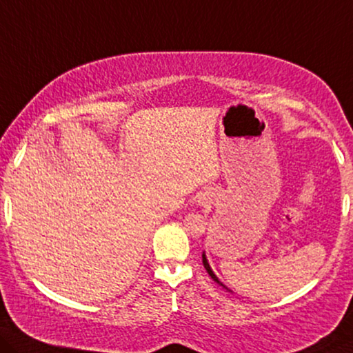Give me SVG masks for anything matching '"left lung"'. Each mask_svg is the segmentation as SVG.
Masks as SVG:
<instances>
[{
    "label": "left lung",
    "mask_w": 353,
    "mask_h": 353,
    "mask_svg": "<svg viewBox=\"0 0 353 353\" xmlns=\"http://www.w3.org/2000/svg\"><path fill=\"white\" fill-rule=\"evenodd\" d=\"M203 265H204V268H206L208 274H209L210 277H212V281H214V282H217V283H219V285H222L223 288H227V290H228V292H231V290H230V288H228L227 285H223V282H222V281H220V279H219L217 276H215V274H214L212 268H210V265H209V261H208V259H206V254H204V252H203Z\"/></svg>",
    "instance_id": "8db88e82"
}]
</instances>
